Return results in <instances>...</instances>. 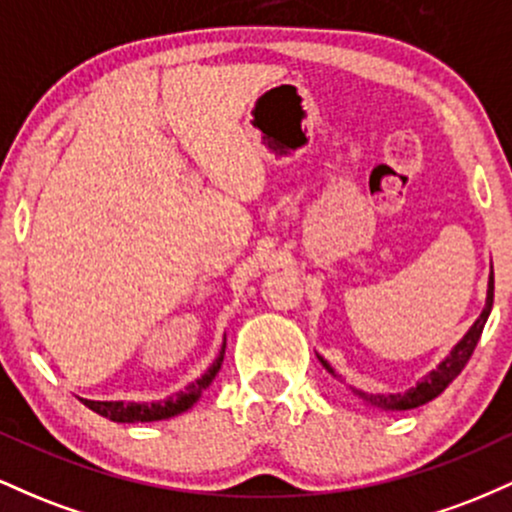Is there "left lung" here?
I'll use <instances>...</instances> for the list:
<instances>
[{"instance_id":"8db88e82","label":"left lung","mask_w":512,"mask_h":512,"mask_svg":"<svg viewBox=\"0 0 512 512\" xmlns=\"http://www.w3.org/2000/svg\"><path fill=\"white\" fill-rule=\"evenodd\" d=\"M491 308H493V274L489 279V296H486V308L481 310V315L477 317V322H474L472 327H469V332L464 334V337L457 342L455 349L450 351V356L445 358L443 363L436 370H431V373L426 375L421 383H416L414 387H409L407 392H395V395H366V392L361 390H354L358 397H363L366 402L373 404V407H380V409H414V407H421V404L431 402V399H436L440 392L448 387L452 380L457 378V375L462 373V368L467 366V361L472 358L474 349H477V342L481 337V332H484V325L486 320H489L491 315ZM322 366H325L330 373L334 370L330 368V363L325 361V358H320Z\"/></svg>"}]
</instances>
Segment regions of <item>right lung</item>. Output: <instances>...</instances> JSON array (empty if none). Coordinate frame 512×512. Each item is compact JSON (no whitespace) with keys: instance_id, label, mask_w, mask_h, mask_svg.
I'll return each mask as SVG.
<instances>
[{"instance_id":"1","label":"right lung","mask_w":512,"mask_h":512,"mask_svg":"<svg viewBox=\"0 0 512 512\" xmlns=\"http://www.w3.org/2000/svg\"><path fill=\"white\" fill-rule=\"evenodd\" d=\"M223 351H226V344H223L221 356L211 363L207 373L202 378H197L195 383H190L185 390L175 392L173 397L161 399V402H151V404H137V402H93V399H84V404L88 409H93L96 414L105 416V419L117 421V424H146V421H161V419H170V416L182 414L202 397V392L214 383L216 373H219L221 361H223Z\"/></svg>"}]
</instances>
